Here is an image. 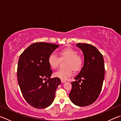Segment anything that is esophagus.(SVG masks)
<instances>
[{
  "label": "esophagus",
  "mask_w": 121,
  "mask_h": 121,
  "mask_svg": "<svg viewBox=\"0 0 121 121\" xmlns=\"http://www.w3.org/2000/svg\"><path fill=\"white\" fill-rule=\"evenodd\" d=\"M61 82H62V83L65 82V80H63V79H61Z\"/></svg>",
  "instance_id": "esophagus-1"
}]
</instances>
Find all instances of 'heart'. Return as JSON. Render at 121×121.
Instances as JSON below:
<instances>
[{
	"instance_id": "b5f03b06",
	"label": "heart",
	"mask_w": 121,
	"mask_h": 121,
	"mask_svg": "<svg viewBox=\"0 0 121 121\" xmlns=\"http://www.w3.org/2000/svg\"><path fill=\"white\" fill-rule=\"evenodd\" d=\"M63 59H68L65 69H60L54 73V76L63 80H67L73 75V69L78 70L80 69L83 63L81 57L78 55L77 52L71 48H66L61 50L59 52V57L55 53H51L48 58V62L53 69L58 67L60 61Z\"/></svg>"
}]
</instances>
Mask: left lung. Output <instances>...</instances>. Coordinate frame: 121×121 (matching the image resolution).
Wrapping results in <instances>:
<instances>
[{
    "label": "left lung",
    "mask_w": 121,
    "mask_h": 121,
    "mask_svg": "<svg viewBox=\"0 0 121 121\" xmlns=\"http://www.w3.org/2000/svg\"><path fill=\"white\" fill-rule=\"evenodd\" d=\"M76 45L83 52L84 62L75 81L71 82L69 96L73 104L83 107L93 104L99 97L105 77V65L103 56L95 46L85 43Z\"/></svg>",
    "instance_id": "obj_1"
}]
</instances>
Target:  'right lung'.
I'll use <instances>...</instances> for the list:
<instances>
[{
    "label": "right lung",
    "mask_w": 121,
    "mask_h": 121,
    "mask_svg": "<svg viewBox=\"0 0 121 121\" xmlns=\"http://www.w3.org/2000/svg\"><path fill=\"white\" fill-rule=\"evenodd\" d=\"M59 46L48 43H35L20 55L17 69L18 83L26 101L33 107L46 108L54 99L61 81L58 77L51 78L52 71L48 58Z\"/></svg>",
    "instance_id": "right-lung-1"
}]
</instances>
